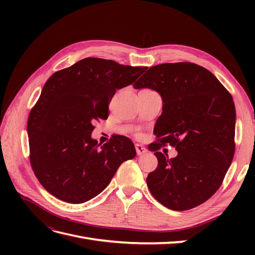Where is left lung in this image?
<instances>
[{"instance_id": "1", "label": "left lung", "mask_w": 255, "mask_h": 255, "mask_svg": "<svg viewBox=\"0 0 255 255\" xmlns=\"http://www.w3.org/2000/svg\"><path fill=\"white\" fill-rule=\"evenodd\" d=\"M127 69L110 59H82L51 76L29 114L30 165L61 201L80 204L97 197L123 161L135 156L128 138H91L94 121L109 117L116 90L133 84Z\"/></svg>"}]
</instances>
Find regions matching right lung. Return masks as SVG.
<instances>
[{
    "label": "right lung",
    "instance_id": "right-lung-1",
    "mask_svg": "<svg viewBox=\"0 0 255 255\" xmlns=\"http://www.w3.org/2000/svg\"><path fill=\"white\" fill-rule=\"evenodd\" d=\"M144 87L163 99L156 123L164 137L155 150L169 143L177 152L173 156L155 153L158 165L146 184L167 208L190 210L218 190L233 160V99L212 72L191 63L152 67Z\"/></svg>",
    "mask_w": 255,
    "mask_h": 255
}]
</instances>
